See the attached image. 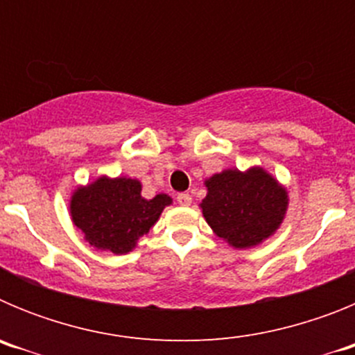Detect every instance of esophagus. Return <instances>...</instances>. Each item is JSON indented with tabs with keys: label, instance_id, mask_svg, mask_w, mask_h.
I'll return each instance as SVG.
<instances>
[{
	"label": "esophagus",
	"instance_id": "34e87169",
	"mask_svg": "<svg viewBox=\"0 0 355 355\" xmlns=\"http://www.w3.org/2000/svg\"><path fill=\"white\" fill-rule=\"evenodd\" d=\"M178 205L190 206V205H192V196H190V193H187V192L180 193V196H178Z\"/></svg>",
	"mask_w": 355,
	"mask_h": 355
}]
</instances>
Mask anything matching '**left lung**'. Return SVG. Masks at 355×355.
<instances>
[{"label": "left lung", "instance_id": "obj_1", "mask_svg": "<svg viewBox=\"0 0 355 355\" xmlns=\"http://www.w3.org/2000/svg\"><path fill=\"white\" fill-rule=\"evenodd\" d=\"M200 208L216 236L236 249L258 245L275 233L286 213L288 196L263 168L224 171L206 181Z\"/></svg>", "mask_w": 355, "mask_h": 355}]
</instances>
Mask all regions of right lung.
<instances>
[{"label":"right lung","instance_id":"add662e5","mask_svg":"<svg viewBox=\"0 0 355 355\" xmlns=\"http://www.w3.org/2000/svg\"><path fill=\"white\" fill-rule=\"evenodd\" d=\"M142 184L131 178H99L78 188L71 199V216L90 245L114 254H126L149 233L172 202L165 193L144 199Z\"/></svg>","mask_w":355,"mask_h":355}]
</instances>
